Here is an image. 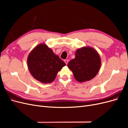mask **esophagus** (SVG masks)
Listing matches in <instances>:
<instances>
[{"label":"esophagus","mask_w":128,"mask_h":128,"mask_svg":"<svg viewBox=\"0 0 128 128\" xmlns=\"http://www.w3.org/2000/svg\"><path fill=\"white\" fill-rule=\"evenodd\" d=\"M64 62L66 63V64H67L68 63V60H64Z\"/></svg>","instance_id":"34e87169"}]
</instances>
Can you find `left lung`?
I'll list each match as a JSON object with an SVG mask.
<instances>
[{
	"label": "left lung",
	"instance_id": "1",
	"mask_svg": "<svg viewBox=\"0 0 128 128\" xmlns=\"http://www.w3.org/2000/svg\"><path fill=\"white\" fill-rule=\"evenodd\" d=\"M101 63L98 52L90 46H84L76 50L75 58L67 66L75 80L82 83L93 79L97 75Z\"/></svg>",
	"mask_w": 128,
	"mask_h": 128
}]
</instances>
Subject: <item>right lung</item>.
Returning a JSON list of instances; mask_svg holds the SVG:
<instances>
[{
  "instance_id": "add662e5",
  "label": "right lung",
  "mask_w": 128,
  "mask_h": 128,
  "mask_svg": "<svg viewBox=\"0 0 128 128\" xmlns=\"http://www.w3.org/2000/svg\"><path fill=\"white\" fill-rule=\"evenodd\" d=\"M29 70L34 79L48 84L55 80L58 72L66 65L45 44L37 45L27 58Z\"/></svg>"
}]
</instances>
